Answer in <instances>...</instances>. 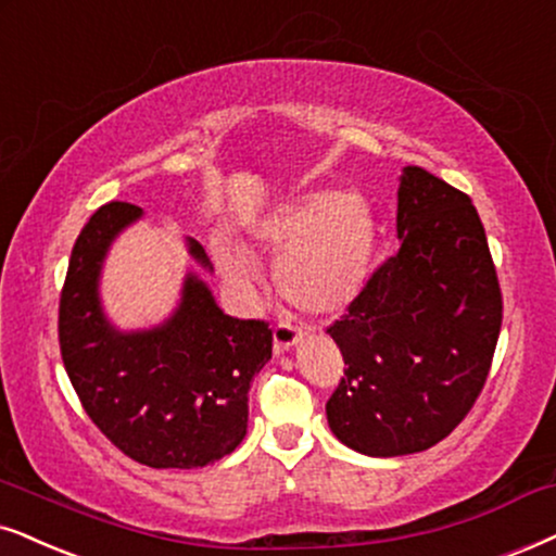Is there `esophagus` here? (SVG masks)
I'll use <instances>...</instances> for the list:
<instances>
[{
  "mask_svg": "<svg viewBox=\"0 0 556 556\" xmlns=\"http://www.w3.org/2000/svg\"><path fill=\"white\" fill-rule=\"evenodd\" d=\"M300 341H302V330L287 326V323H279V326L274 328V354H285V351L298 346Z\"/></svg>",
  "mask_w": 556,
  "mask_h": 556,
  "instance_id": "1",
  "label": "esophagus"
}]
</instances>
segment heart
I'll return each mask as SVG.
<instances>
[{
    "label": "heart",
    "instance_id": "heart-1",
    "mask_svg": "<svg viewBox=\"0 0 556 556\" xmlns=\"http://www.w3.org/2000/svg\"><path fill=\"white\" fill-rule=\"evenodd\" d=\"M256 241L277 258V285L298 311L333 315L359 298L375 258L377 228L369 202L356 192H311L287 202L256 228ZM213 256L236 287L258 279L251 254L215 238Z\"/></svg>",
    "mask_w": 556,
    "mask_h": 556
}]
</instances>
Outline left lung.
<instances>
[{
    "mask_svg": "<svg viewBox=\"0 0 556 556\" xmlns=\"http://www.w3.org/2000/svg\"><path fill=\"white\" fill-rule=\"evenodd\" d=\"M397 238V254L328 328L346 364L326 403L328 426L377 459L426 452L462 424L503 320L488 238L465 192L405 166Z\"/></svg>",
    "mask_w": 556,
    "mask_h": 556,
    "instance_id": "left-lung-1",
    "label": "left lung"
}]
</instances>
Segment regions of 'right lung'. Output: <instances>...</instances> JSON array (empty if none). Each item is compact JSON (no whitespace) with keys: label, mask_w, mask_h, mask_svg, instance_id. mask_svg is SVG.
I'll return each mask as SVG.
<instances>
[{"label":"right lung","mask_w":556,"mask_h":556,"mask_svg":"<svg viewBox=\"0 0 556 556\" xmlns=\"http://www.w3.org/2000/svg\"><path fill=\"white\" fill-rule=\"evenodd\" d=\"M140 217V207L110 202L76 238L59 311L63 367L87 416L130 459L153 469L215 465L243 441L249 390L271 359V330L223 313L194 269L156 326L112 323L102 269L112 243ZM185 245L197 269L213 274L205 249L194 238Z\"/></svg>","instance_id":"1"}]
</instances>
